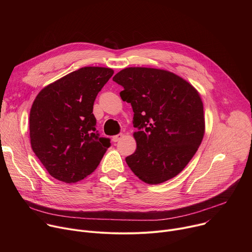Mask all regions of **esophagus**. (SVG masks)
Returning a JSON list of instances; mask_svg holds the SVG:
<instances>
[{
	"label": "esophagus",
	"instance_id": "obj_1",
	"mask_svg": "<svg viewBox=\"0 0 252 252\" xmlns=\"http://www.w3.org/2000/svg\"><path fill=\"white\" fill-rule=\"evenodd\" d=\"M122 137H123V133H119V134H117V135H114V136H113V141H114V142H117V141H119Z\"/></svg>",
	"mask_w": 252,
	"mask_h": 252
}]
</instances>
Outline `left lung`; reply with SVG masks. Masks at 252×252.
<instances>
[{"label": "left lung", "mask_w": 252, "mask_h": 252, "mask_svg": "<svg viewBox=\"0 0 252 252\" xmlns=\"http://www.w3.org/2000/svg\"><path fill=\"white\" fill-rule=\"evenodd\" d=\"M133 111L135 152L126 158L142 182L158 185L181 172L204 135L203 103L198 92L168 70L126 67L113 78Z\"/></svg>", "instance_id": "1"}]
</instances>
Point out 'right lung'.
<instances>
[{
	"mask_svg": "<svg viewBox=\"0 0 252 252\" xmlns=\"http://www.w3.org/2000/svg\"><path fill=\"white\" fill-rule=\"evenodd\" d=\"M114 75L109 67L85 66L45 87L30 112L31 146L48 172L74 184L99 164L110 138L99 137L94 102Z\"/></svg>",
	"mask_w": 252,
	"mask_h": 252,
	"instance_id": "right-lung-1",
	"label": "right lung"
}]
</instances>
